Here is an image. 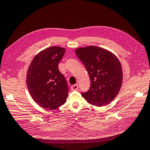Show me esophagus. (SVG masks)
Segmentation results:
<instances>
[{
	"label": "esophagus",
	"instance_id": "34e87169",
	"mask_svg": "<svg viewBox=\"0 0 150 150\" xmlns=\"http://www.w3.org/2000/svg\"><path fill=\"white\" fill-rule=\"evenodd\" d=\"M78 89V84H75L73 85V86L71 87V89L72 91H76Z\"/></svg>",
	"mask_w": 150,
	"mask_h": 150
}]
</instances>
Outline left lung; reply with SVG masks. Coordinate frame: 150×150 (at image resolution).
<instances>
[{
  "instance_id": "left-lung-1",
  "label": "left lung",
  "mask_w": 150,
  "mask_h": 150,
  "mask_svg": "<svg viewBox=\"0 0 150 150\" xmlns=\"http://www.w3.org/2000/svg\"><path fill=\"white\" fill-rule=\"evenodd\" d=\"M76 54L84 64L91 80L89 90L81 93L89 104L100 107L114 99L123 82L122 67L110 51L95 46L79 47Z\"/></svg>"
}]
</instances>
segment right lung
I'll use <instances>...</instances> for the list:
<instances>
[{"mask_svg": "<svg viewBox=\"0 0 150 150\" xmlns=\"http://www.w3.org/2000/svg\"><path fill=\"white\" fill-rule=\"evenodd\" d=\"M64 47L52 46L42 50L31 61L26 83L33 100L42 108L55 110L66 103L69 87L58 64Z\"/></svg>", "mask_w": 150, "mask_h": 150, "instance_id": "1", "label": "right lung"}]
</instances>
